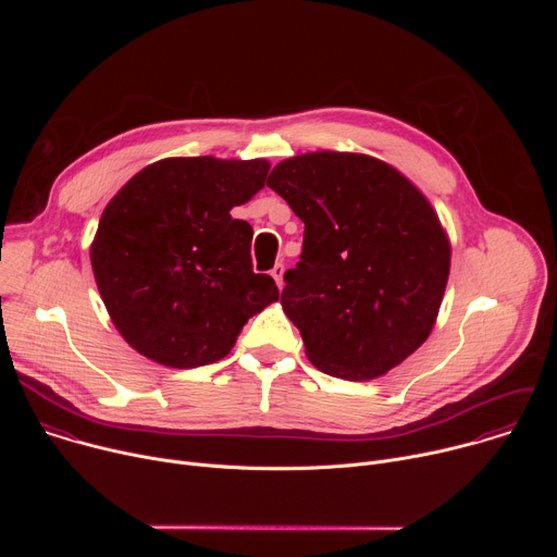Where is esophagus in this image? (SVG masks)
I'll return each instance as SVG.
<instances>
[{
	"label": "esophagus",
	"instance_id": "34e87169",
	"mask_svg": "<svg viewBox=\"0 0 557 557\" xmlns=\"http://www.w3.org/2000/svg\"><path fill=\"white\" fill-rule=\"evenodd\" d=\"M271 275H273V280L277 282V286L282 288V286H284V267H282V264H275V267L271 269Z\"/></svg>",
	"mask_w": 557,
	"mask_h": 557
}]
</instances>
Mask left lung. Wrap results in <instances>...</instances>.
Masks as SVG:
<instances>
[{
    "mask_svg": "<svg viewBox=\"0 0 557 557\" xmlns=\"http://www.w3.org/2000/svg\"><path fill=\"white\" fill-rule=\"evenodd\" d=\"M267 185L306 226L282 308L308 361L348 381L406 361L436 324L451 260L423 191L374 156L331 149L286 158Z\"/></svg>",
    "mask_w": 557,
    "mask_h": 557,
    "instance_id": "obj_1",
    "label": "left lung"
}]
</instances>
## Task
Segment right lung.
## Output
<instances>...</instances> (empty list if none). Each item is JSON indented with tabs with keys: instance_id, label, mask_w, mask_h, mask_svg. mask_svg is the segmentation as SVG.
I'll list each match as a JSON object with an SVG mask.
<instances>
[{
	"instance_id": "add662e5",
	"label": "right lung",
	"mask_w": 557,
	"mask_h": 557,
	"mask_svg": "<svg viewBox=\"0 0 557 557\" xmlns=\"http://www.w3.org/2000/svg\"><path fill=\"white\" fill-rule=\"evenodd\" d=\"M269 170L264 158H163L108 202L90 262L112 324L136 352L168 368L209 366L280 299L275 280L253 273L251 224L231 218Z\"/></svg>"
}]
</instances>
